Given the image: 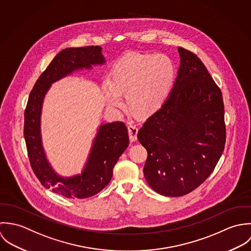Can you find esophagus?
I'll list each match as a JSON object with an SVG mask.
<instances>
[{
  "label": "esophagus",
  "mask_w": 251,
  "mask_h": 251,
  "mask_svg": "<svg viewBox=\"0 0 251 251\" xmlns=\"http://www.w3.org/2000/svg\"><path fill=\"white\" fill-rule=\"evenodd\" d=\"M138 127L132 123L128 124V132H129V137H130V141L136 142L137 141V135H138Z\"/></svg>",
  "instance_id": "obj_1"
}]
</instances>
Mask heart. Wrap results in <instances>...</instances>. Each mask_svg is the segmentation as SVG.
<instances>
[{
    "instance_id": "b5f03b06",
    "label": "heart",
    "mask_w": 251,
    "mask_h": 251,
    "mask_svg": "<svg viewBox=\"0 0 251 251\" xmlns=\"http://www.w3.org/2000/svg\"><path fill=\"white\" fill-rule=\"evenodd\" d=\"M112 78H104L102 90L107 104L120 110L126 93L130 108L141 116H150L165 103L176 77L173 60L165 54L129 53L111 70Z\"/></svg>"
}]
</instances>
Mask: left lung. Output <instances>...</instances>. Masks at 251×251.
Instances as JSON below:
<instances>
[{
  "mask_svg": "<svg viewBox=\"0 0 251 251\" xmlns=\"http://www.w3.org/2000/svg\"><path fill=\"white\" fill-rule=\"evenodd\" d=\"M177 51L180 64L174 86L138 133L148 151L145 177L155 192L167 197L183 196L201 185L226 142L220 89L194 53Z\"/></svg>",
  "mask_w": 251,
  "mask_h": 251,
  "instance_id": "8db88e82",
  "label": "left lung"
}]
</instances>
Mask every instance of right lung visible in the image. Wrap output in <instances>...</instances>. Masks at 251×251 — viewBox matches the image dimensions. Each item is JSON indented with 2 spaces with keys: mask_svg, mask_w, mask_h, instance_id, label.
Listing matches in <instances>:
<instances>
[{
  "mask_svg": "<svg viewBox=\"0 0 251 251\" xmlns=\"http://www.w3.org/2000/svg\"><path fill=\"white\" fill-rule=\"evenodd\" d=\"M104 64L101 48L98 46L60 51L35 83L25 109L24 139L32 169L46 188H51L54 193L69 199L89 198L108 184L114 165L129 146L128 130L120 121L100 124L81 173L63 176L51 166L44 148V100L54 82L78 71L92 70Z\"/></svg>",
  "mask_w": 251,
  "mask_h": 251,
  "instance_id": "obj_1",
  "label": "right lung"
}]
</instances>
